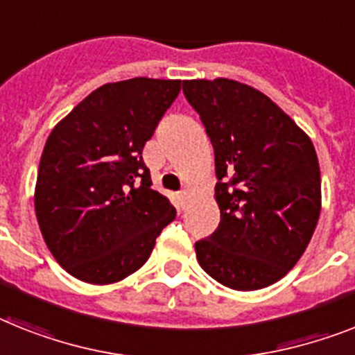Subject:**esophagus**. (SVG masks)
<instances>
[{"mask_svg": "<svg viewBox=\"0 0 355 355\" xmlns=\"http://www.w3.org/2000/svg\"><path fill=\"white\" fill-rule=\"evenodd\" d=\"M187 201H189V192H187V190H183V192H180L181 209H184V207H187Z\"/></svg>", "mask_w": 355, "mask_h": 355, "instance_id": "1", "label": "esophagus"}]
</instances>
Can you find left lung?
<instances>
[{
    "mask_svg": "<svg viewBox=\"0 0 355 355\" xmlns=\"http://www.w3.org/2000/svg\"><path fill=\"white\" fill-rule=\"evenodd\" d=\"M216 157L221 221L196 243L210 277L234 290L265 288L309 247L321 212V172L310 137L270 98L218 78L183 81Z\"/></svg>",
    "mask_w": 355,
    "mask_h": 355,
    "instance_id": "left-lung-1",
    "label": "left lung"
}]
</instances>
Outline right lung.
Wrapping results in <instances>:
<instances>
[{"label":"right lung","mask_w":355,"mask_h":355,"mask_svg":"<svg viewBox=\"0 0 355 355\" xmlns=\"http://www.w3.org/2000/svg\"><path fill=\"white\" fill-rule=\"evenodd\" d=\"M180 90V79L107 83L51 132L34 207L46 247L70 276L92 285L125 279L174 221L141 152Z\"/></svg>","instance_id":"add662e5"}]
</instances>
